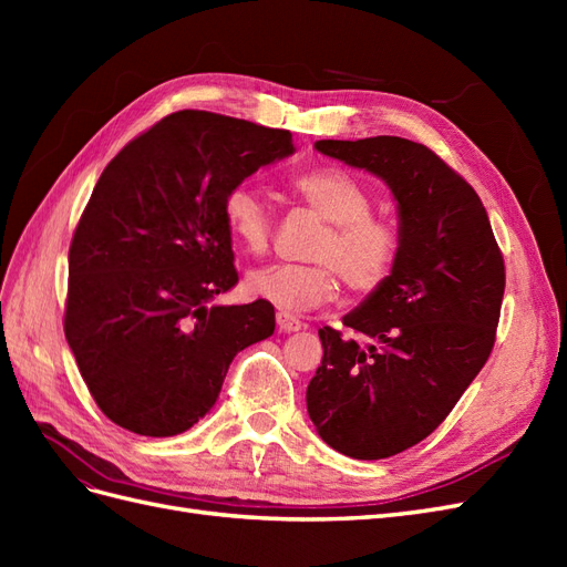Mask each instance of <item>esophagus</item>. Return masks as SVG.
<instances>
[{
  "label": "esophagus",
  "mask_w": 567,
  "mask_h": 567,
  "mask_svg": "<svg viewBox=\"0 0 567 567\" xmlns=\"http://www.w3.org/2000/svg\"><path fill=\"white\" fill-rule=\"evenodd\" d=\"M277 323H279V331H284V333H296V331H300L302 326H305L298 317L288 315V312H279L277 315Z\"/></svg>",
  "instance_id": "34e87169"
}]
</instances>
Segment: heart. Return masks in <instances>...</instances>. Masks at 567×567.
I'll use <instances>...</instances> for the list:
<instances>
[{
	"instance_id": "b5f03b06",
	"label": "heart",
	"mask_w": 567,
	"mask_h": 567,
	"mask_svg": "<svg viewBox=\"0 0 567 567\" xmlns=\"http://www.w3.org/2000/svg\"><path fill=\"white\" fill-rule=\"evenodd\" d=\"M298 196L329 221L315 241V265H269L252 269L246 279L248 293L271 302L284 312H307L336 296L338 277L352 293H373L400 260V234L392 221L373 217V200L362 182L338 167H317L296 182ZM221 215L234 241L260 255L271 238V210L265 196L250 184L229 188Z\"/></svg>"
}]
</instances>
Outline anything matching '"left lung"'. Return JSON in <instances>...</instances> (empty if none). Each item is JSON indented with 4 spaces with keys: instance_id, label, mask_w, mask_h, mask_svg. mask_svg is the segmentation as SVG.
<instances>
[{
    "instance_id": "8db88e82",
    "label": "left lung",
    "mask_w": 567,
    "mask_h": 567,
    "mask_svg": "<svg viewBox=\"0 0 567 567\" xmlns=\"http://www.w3.org/2000/svg\"><path fill=\"white\" fill-rule=\"evenodd\" d=\"M315 148L385 182L398 203L392 277L319 329L323 359L307 385L319 437L350 458L414 447L447 419L485 367L504 298V257L473 186L402 136L321 140Z\"/></svg>"
}]
</instances>
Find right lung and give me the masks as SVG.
I'll list each match as a JSON object with an SVG mask.
<instances>
[{"instance_id":"obj_1","label":"right lung","mask_w":567,"mask_h":567,"mask_svg":"<svg viewBox=\"0 0 567 567\" xmlns=\"http://www.w3.org/2000/svg\"><path fill=\"white\" fill-rule=\"evenodd\" d=\"M296 153L288 130L179 111L101 173L68 252L65 340L94 402L130 433L173 437L215 406L274 307L213 305L236 286L229 188Z\"/></svg>"}]
</instances>
